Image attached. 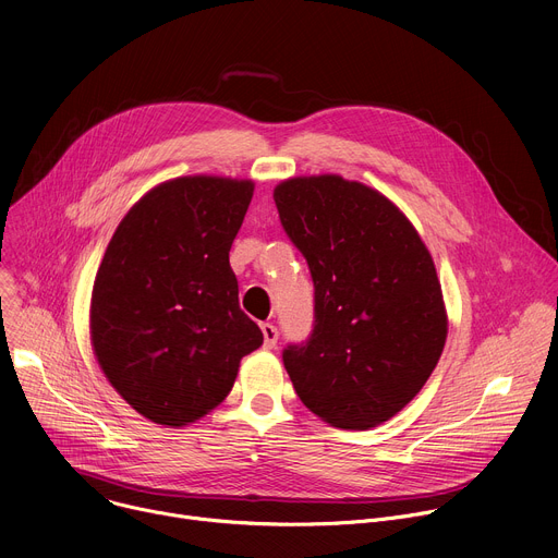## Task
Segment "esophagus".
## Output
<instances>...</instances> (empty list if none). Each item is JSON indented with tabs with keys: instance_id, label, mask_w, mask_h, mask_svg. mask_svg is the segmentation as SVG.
<instances>
[{
	"instance_id": "34e87169",
	"label": "esophagus",
	"mask_w": 558,
	"mask_h": 558,
	"mask_svg": "<svg viewBox=\"0 0 558 558\" xmlns=\"http://www.w3.org/2000/svg\"><path fill=\"white\" fill-rule=\"evenodd\" d=\"M260 329H263L265 347H267V349H274V347H276V342H278V329H276L271 323H263V325H260Z\"/></svg>"
}]
</instances>
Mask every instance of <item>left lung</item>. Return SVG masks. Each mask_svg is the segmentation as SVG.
<instances>
[{
    "label": "left lung",
    "instance_id": "8db88e82",
    "mask_svg": "<svg viewBox=\"0 0 558 558\" xmlns=\"http://www.w3.org/2000/svg\"><path fill=\"white\" fill-rule=\"evenodd\" d=\"M274 201L313 278V329L282 351L302 404L366 430L422 390L448 323L433 258L409 218L342 177L291 179Z\"/></svg>",
    "mask_w": 558,
    "mask_h": 558
}]
</instances>
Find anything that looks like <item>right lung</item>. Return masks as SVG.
<instances>
[{
    "instance_id": "add662e5",
    "label": "right lung",
    "mask_w": 558,
    "mask_h": 558,
    "mask_svg": "<svg viewBox=\"0 0 558 558\" xmlns=\"http://www.w3.org/2000/svg\"><path fill=\"white\" fill-rule=\"evenodd\" d=\"M252 196V181L163 183L128 211L106 250L90 304L93 347L117 392L156 424L207 415L263 344L229 267Z\"/></svg>"
}]
</instances>
